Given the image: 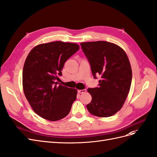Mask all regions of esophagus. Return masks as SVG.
<instances>
[{
  "label": "esophagus",
  "mask_w": 157,
  "mask_h": 157,
  "mask_svg": "<svg viewBox=\"0 0 157 157\" xmlns=\"http://www.w3.org/2000/svg\"><path fill=\"white\" fill-rule=\"evenodd\" d=\"M78 92L80 94H82V93H84L86 92V89H82V90H78Z\"/></svg>",
  "instance_id": "1"
}]
</instances>
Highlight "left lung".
Listing matches in <instances>:
<instances>
[{
	"label": "left lung",
	"instance_id": "obj_1",
	"mask_svg": "<svg viewBox=\"0 0 157 157\" xmlns=\"http://www.w3.org/2000/svg\"><path fill=\"white\" fill-rule=\"evenodd\" d=\"M80 44L94 78L98 75L101 78L98 87L87 89L92 100L87 109L98 117H109L122 109L126 101L132 79L130 62L126 52L114 43L98 41Z\"/></svg>",
	"mask_w": 157,
	"mask_h": 157
}]
</instances>
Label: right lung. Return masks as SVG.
<instances>
[{"instance_id":"1","label":"right lung","mask_w":157,"mask_h":157,"mask_svg":"<svg viewBox=\"0 0 157 157\" xmlns=\"http://www.w3.org/2000/svg\"><path fill=\"white\" fill-rule=\"evenodd\" d=\"M76 43L54 41L38 44L27 56L22 74L25 96L43 118L57 121L70 113L77 89L59 85L66 61L79 50Z\"/></svg>"}]
</instances>
